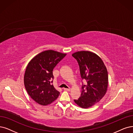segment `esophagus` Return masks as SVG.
<instances>
[{"instance_id": "esophagus-1", "label": "esophagus", "mask_w": 133, "mask_h": 133, "mask_svg": "<svg viewBox=\"0 0 133 133\" xmlns=\"http://www.w3.org/2000/svg\"><path fill=\"white\" fill-rule=\"evenodd\" d=\"M63 90H66V91H70V90H71V89L70 88H63Z\"/></svg>"}]
</instances>
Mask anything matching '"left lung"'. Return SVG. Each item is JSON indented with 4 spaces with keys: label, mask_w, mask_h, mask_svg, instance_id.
<instances>
[{
    "label": "left lung",
    "mask_w": 133,
    "mask_h": 133,
    "mask_svg": "<svg viewBox=\"0 0 133 133\" xmlns=\"http://www.w3.org/2000/svg\"><path fill=\"white\" fill-rule=\"evenodd\" d=\"M79 66L83 80L81 97L74 100L76 104L84 109L90 107L105 95L108 87V73L101 58L96 54L88 51L72 54Z\"/></svg>",
    "instance_id": "1"
}]
</instances>
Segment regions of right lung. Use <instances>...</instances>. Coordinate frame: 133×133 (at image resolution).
Returning a JSON list of instances; mask_svg holds the SVG:
<instances>
[{
	"label": "right lung",
	"instance_id": "obj_1",
	"mask_svg": "<svg viewBox=\"0 0 133 133\" xmlns=\"http://www.w3.org/2000/svg\"><path fill=\"white\" fill-rule=\"evenodd\" d=\"M66 55L54 50L44 51L29 62L24 76V84L28 95L38 104L48 105L60 95L52 84V71Z\"/></svg>",
	"mask_w": 133,
	"mask_h": 133
}]
</instances>
